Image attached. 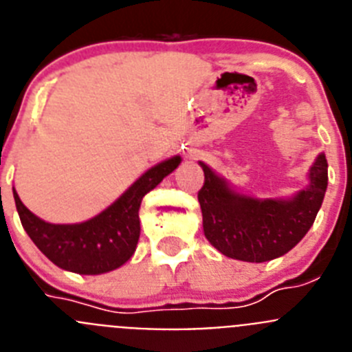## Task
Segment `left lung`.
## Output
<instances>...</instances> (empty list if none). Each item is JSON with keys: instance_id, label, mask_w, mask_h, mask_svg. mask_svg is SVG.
<instances>
[{"instance_id": "1", "label": "left lung", "mask_w": 352, "mask_h": 352, "mask_svg": "<svg viewBox=\"0 0 352 352\" xmlns=\"http://www.w3.org/2000/svg\"><path fill=\"white\" fill-rule=\"evenodd\" d=\"M197 199L204 236L223 256L264 263L287 254L312 227L328 186L324 153L309 170V186L291 199H256L238 194L206 164Z\"/></svg>"}]
</instances>
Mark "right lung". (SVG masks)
<instances>
[{"label": "right lung", "mask_w": 352, "mask_h": 352, "mask_svg": "<svg viewBox=\"0 0 352 352\" xmlns=\"http://www.w3.org/2000/svg\"><path fill=\"white\" fill-rule=\"evenodd\" d=\"M173 157L146 170L109 208L80 223H49L31 213L14 190L19 219L43 256L67 272L100 275L120 268L133 256L141 234L139 208L167 174L179 166Z\"/></svg>", "instance_id": "obj_1"}]
</instances>
